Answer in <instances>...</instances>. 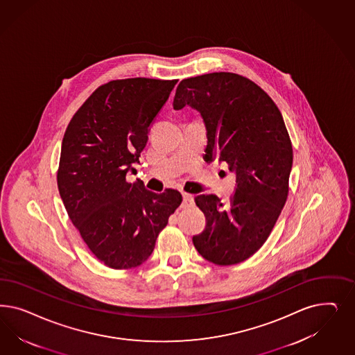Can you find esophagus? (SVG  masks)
I'll list each match as a JSON object with an SVG mask.
<instances>
[{
    "label": "esophagus",
    "mask_w": 355,
    "mask_h": 355,
    "mask_svg": "<svg viewBox=\"0 0 355 355\" xmlns=\"http://www.w3.org/2000/svg\"><path fill=\"white\" fill-rule=\"evenodd\" d=\"M193 204V196L189 195V193H183V207H188Z\"/></svg>",
    "instance_id": "esophagus-1"
}]
</instances>
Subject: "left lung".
I'll list each match as a JSON object with an SVG mask.
<instances>
[{
	"label": "left lung",
	"instance_id": "1",
	"mask_svg": "<svg viewBox=\"0 0 355 355\" xmlns=\"http://www.w3.org/2000/svg\"><path fill=\"white\" fill-rule=\"evenodd\" d=\"M185 105L205 121L206 159L217 157L236 175L229 204L196 196L206 226L192 241L210 263H241L263 247L286 202L293 146L284 117L260 86L229 71L182 80L173 108Z\"/></svg>",
	"mask_w": 355,
	"mask_h": 355
}]
</instances>
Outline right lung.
<instances>
[{"label": "right lung", "mask_w": 355, "mask_h": 355, "mask_svg": "<svg viewBox=\"0 0 355 355\" xmlns=\"http://www.w3.org/2000/svg\"><path fill=\"white\" fill-rule=\"evenodd\" d=\"M178 80L126 78L99 86L71 117L61 145L58 192L92 254L112 269L149 259L160 231L182 204L176 189L148 191L136 173L149 128Z\"/></svg>", "instance_id": "right-lung-1"}]
</instances>
